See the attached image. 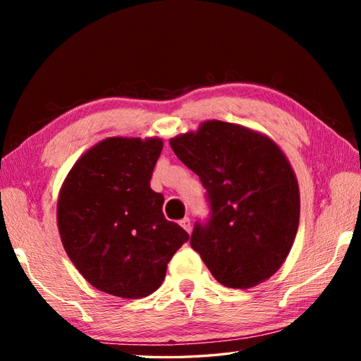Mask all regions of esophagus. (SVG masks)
Returning <instances> with one entry per match:
<instances>
[{
	"instance_id": "obj_1",
	"label": "esophagus",
	"mask_w": 361,
	"mask_h": 361,
	"mask_svg": "<svg viewBox=\"0 0 361 361\" xmlns=\"http://www.w3.org/2000/svg\"><path fill=\"white\" fill-rule=\"evenodd\" d=\"M180 226H181V228L185 229L186 232H191V219H189L188 216L181 219V221H180Z\"/></svg>"
}]
</instances>
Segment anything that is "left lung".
<instances>
[{
  "label": "left lung",
  "instance_id": "1",
  "mask_svg": "<svg viewBox=\"0 0 361 361\" xmlns=\"http://www.w3.org/2000/svg\"><path fill=\"white\" fill-rule=\"evenodd\" d=\"M199 175L210 216L195 221L191 247L228 288H250L276 274L299 224V188L288 159L262 133L221 121L170 140Z\"/></svg>",
  "mask_w": 361,
  "mask_h": 361
}]
</instances>
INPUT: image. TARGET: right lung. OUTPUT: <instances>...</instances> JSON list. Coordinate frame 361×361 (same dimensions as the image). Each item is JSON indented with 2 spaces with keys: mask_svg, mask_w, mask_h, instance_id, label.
<instances>
[{
  "mask_svg": "<svg viewBox=\"0 0 361 361\" xmlns=\"http://www.w3.org/2000/svg\"><path fill=\"white\" fill-rule=\"evenodd\" d=\"M161 138H106L78 159L60 189L57 224L81 276L108 295L138 299L166 279L188 232L149 186Z\"/></svg>",
  "mask_w": 361,
  "mask_h": 361,
  "instance_id": "obj_1",
  "label": "right lung"
}]
</instances>
